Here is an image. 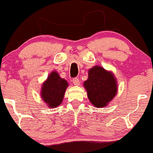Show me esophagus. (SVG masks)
Wrapping results in <instances>:
<instances>
[{
  "instance_id": "34e87169",
  "label": "esophagus",
  "mask_w": 153,
  "mask_h": 153,
  "mask_svg": "<svg viewBox=\"0 0 153 153\" xmlns=\"http://www.w3.org/2000/svg\"><path fill=\"white\" fill-rule=\"evenodd\" d=\"M73 82L74 83L75 85H80V80L78 78H75L73 79Z\"/></svg>"
}]
</instances>
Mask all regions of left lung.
<instances>
[{"label":"left lung","mask_w":153,"mask_h":153,"mask_svg":"<svg viewBox=\"0 0 153 153\" xmlns=\"http://www.w3.org/2000/svg\"><path fill=\"white\" fill-rule=\"evenodd\" d=\"M91 103L98 108L107 106L117 94V82L114 75L101 66L88 71V78L83 83Z\"/></svg>","instance_id":"left-lung-1"}]
</instances>
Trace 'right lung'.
Masks as SVG:
<instances>
[{
    "label": "right lung",
    "instance_id": "obj_1",
    "mask_svg": "<svg viewBox=\"0 0 153 153\" xmlns=\"http://www.w3.org/2000/svg\"><path fill=\"white\" fill-rule=\"evenodd\" d=\"M68 86L67 80L61 78L56 71L52 72L42 84L41 91L42 100L50 108L59 106Z\"/></svg>",
    "mask_w": 153,
    "mask_h": 153
}]
</instances>
